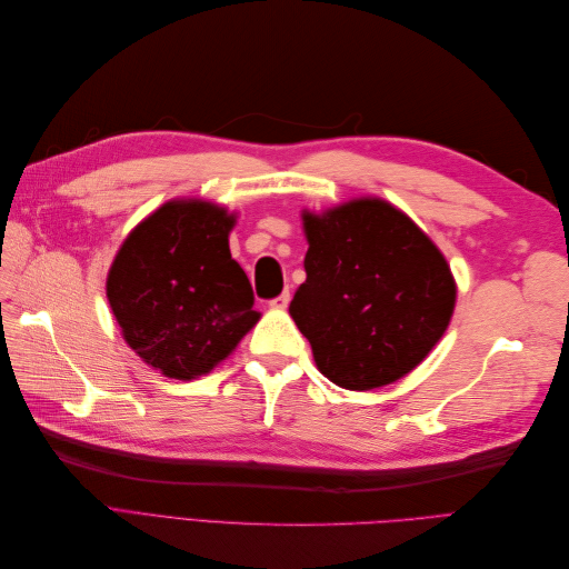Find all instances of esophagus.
Here are the masks:
<instances>
[{
  "instance_id": "34e87169",
  "label": "esophagus",
  "mask_w": 569,
  "mask_h": 569,
  "mask_svg": "<svg viewBox=\"0 0 569 569\" xmlns=\"http://www.w3.org/2000/svg\"><path fill=\"white\" fill-rule=\"evenodd\" d=\"M289 299H291V297H289V291H282L280 297H274V299L270 301V306H272V308H278V311H284V308L289 306Z\"/></svg>"
}]
</instances>
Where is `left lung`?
<instances>
[{
	"label": "left lung",
	"instance_id": "1",
	"mask_svg": "<svg viewBox=\"0 0 569 569\" xmlns=\"http://www.w3.org/2000/svg\"><path fill=\"white\" fill-rule=\"evenodd\" d=\"M306 282L289 303L327 380L368 391L401 380L446 332L456 282L443 253L382 199L303 211Z\"/></svg>",
	"mask_w": 569,
	"mask_h": 569
}]
</instances>
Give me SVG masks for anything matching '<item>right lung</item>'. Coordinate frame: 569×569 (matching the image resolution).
Instances as JSON below:
<instances>
[{
    "label": "right lung",
    "instance_id": "right-lung-1",
    "mask_svg": "<svg viewBox=\"0 0 569 569\" xmlns=\"http://www.w3.org/2000/svg\"><path fill=\"white\" fill-rule=\"evenodd\" d=\"M234 213L199 199L163 203L118 249L107 278L128 347L173 380L226 360L261 318L228 244Z\"/></svg>",
    "mask_w": 569,
    "mask_h": 569
}]
</instances>
